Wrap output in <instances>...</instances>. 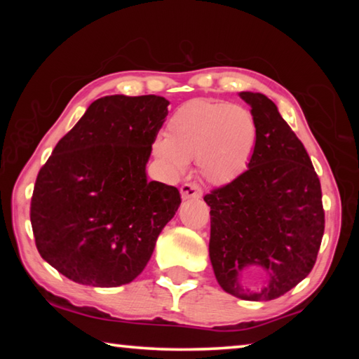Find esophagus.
<instances>
[{"label": "esophagus", "instance_id": "obj_1", "mask_svg": "<svg viewBox=\"0 0 359 359\" xmlns=\"http://www.w3.org/2000/svg\"><path fill=\"white\" fill-rule=\"evenodd\" d=\"M182 199H191V198H201V188L196 184H184L180 187Z\"/></svg>", "mask_w": 359, "mask_h": 359}]
</instances>
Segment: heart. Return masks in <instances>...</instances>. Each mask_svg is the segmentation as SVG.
I'll return each mask as SVG.
<instances>
[{
  "instance_id": "heart-1",
  "label": "heart",
  "mask_w": 359,
  "mask_h": 359,
  "mask_svg": "<svg viewBox=\"0 0 359 359\" xmlns=\"http://www.w3.org/2000/svg\"><path fill=\"white\" fill-rule=\"evenodd\" d=\"M257 135L248 109L224 101L191 100L169 117L165 137L154 142V154L171 172L184 171L187 161L196 158L204 180L224 185L245 171Z\"/></svg>"
}]
</instances>
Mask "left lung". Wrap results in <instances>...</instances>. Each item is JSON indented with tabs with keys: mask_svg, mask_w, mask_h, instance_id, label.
Listing matches in <instances>:
<instances>
[{
	"mask_svg": "<svg viewBox=\"0 0 359 359\" xmlns=\"http://www.w3.org/2000/svg\"><path fill=\"white\" fill-rule=\"evenodd\" d=\"M252 107L257 144L248 169L204 196L210 205L209 255L217 282L245 301H271L311 274L325 233L320 179L302 142L261 93L241 92ZM258 273V292L243 277Z\"/></svg>",
	"mask_w": 359,
	"mask_h": 359,
	"instance_id": "obj_1",
	"label": "left lung"
}]
</instances>
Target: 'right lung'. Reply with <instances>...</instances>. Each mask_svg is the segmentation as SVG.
<instances>
[{"label": "right lung", "instance_id": "right-lung-1", "mask_svg": "<svg viewBox=\"0 0 359 359\" xmlns=\"http://www.w3.org/2000/svg\"><path fill=\"white\" fill-rule=\"evenodd\" d=\"M168 106L155 95L96 100L41 168L29 208L36 247L69 280L120 287L147 266L182 203L177 188L145 174Z\"/></svg>", "mask_w": 359, "mask_h": 359}]
</instances>
